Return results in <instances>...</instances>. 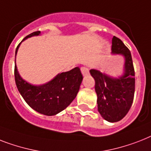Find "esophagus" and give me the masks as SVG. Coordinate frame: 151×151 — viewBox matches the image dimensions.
<instances>
[{
  "mask_svg": "<svg viewBox=\"0 0 151 151\" xmlns=\"http://www.w3.org/2000/svg\"><path fill=\"white\" fill-rule=\"evenodd\" d=\"M81 71L83 76H86V75H88V73H89V71H88V68H87V67H82L81 68Z\"/></svg>",
  "mask_w": 151,
  "mask_h": 151,
  "instance_id": "esophagus-1",
  "label": "esophagus"
}]
</instances>
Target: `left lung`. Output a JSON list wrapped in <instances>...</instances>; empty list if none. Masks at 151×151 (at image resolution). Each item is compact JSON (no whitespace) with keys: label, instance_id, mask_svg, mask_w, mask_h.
Masks as SVG:
<instances>
[{"label":"left lung","instance_id":"8db88e82","mask_svg":"<svg viewBox=\"0 0 151 151\" xmlns=\"http://www.w3.org/2000/svg\"><path fill=\"white\" fill-rule=\"evenodd\" d=\"M111 52L124 57V72L114 78L98 70L91 69L95 81L98 111L108 122H118L125 117L133 104L135 91V72L130 51L119 38L113 36Z\"/></svg>","mask_w":151,"mask_h":151}]
</instances>
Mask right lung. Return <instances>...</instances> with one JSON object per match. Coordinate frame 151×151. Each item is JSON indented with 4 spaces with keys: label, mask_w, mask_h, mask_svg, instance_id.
<instances>
[{
    "label": "right lung",
    "mask_w": 151,
    "mask_h": 151,
    "mask_svg": "<svg viewBox=\"0 0 151 151\" xmlns=\"http://www.w3.org/2000/svg\"><path fill=\"white\" fill-rule=\"evenodd\" d=\"M40 32H34L24 38L23 41L32 36L40 35ZM19 43L15 51V58ZM16 86L26 103L35 111L45 116H55L71 103L79 91L83 76L78 67L67 72L58 73L46 84L34 85L22 79L14 66Z\"/></svg>",
    "instance_id": "add662e5"
}]
</instances>
